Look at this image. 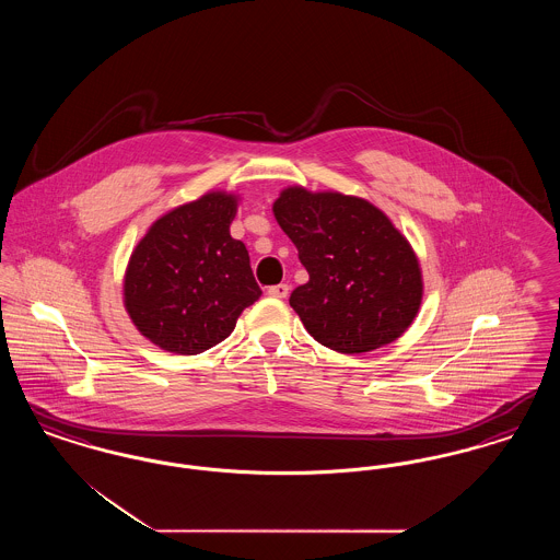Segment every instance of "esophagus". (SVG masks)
<instances>
[{"instance_id": "esophagus-1", "label": "esophagus", "mask_w": 560, "mask_h": 560, "mask_svg": "<svg viewBox=\"0 0 560 560\" xmlns=\"http://www.w3.org/2000/svg\"><path fill=\"white\" fill-rule=\"evenodd\" d=\"M288 293H290V285L288 283H279V285L268 288V295L270 298H288Z\"/></svg>"}]
</instances>
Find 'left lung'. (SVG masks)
<instances>
[{"instance_id":"1","label":"left lung","mask_w":560,"mask_h":560,"mask_svg":"<svg viewBox=\"0 0 560 560\" xmlns=\"http://www.w3.org/2000/svg\"><path fill=\"white\" fill-rule=\"evenodd\" d=\"M272 213L308 270L290 304L319 345L359 354L405 334L424 283L413 247L386 213L361 197L304 187L283 188Z\"/></svg>"}]
</instances>
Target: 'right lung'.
Returning <instances> with one entry per match:
<instances>
[{"instance_id":"obj_1","label":"right lung","mask_w":560,"mask_h":560,"mask_svg":"<svg viewBox=\"0 0 560 560\" xmlns=\"http://www.w3.org/2000/svg\"><path fill=\"white\" fill-rule=\"evenodd\" d=\"M240 197L222 190L163 213L133 247L124 304L155 347L199 354L235 329L260 298L249 254L231 237Z\"/></svg>"}]
</instances>
